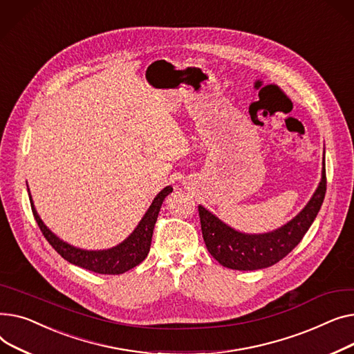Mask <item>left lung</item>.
<instances>
[{"instance_id": "1", "label": "left lung", "mask_w": 354, "mask_h": 354, "mask_svg": "<svg viewBox=\"0 0 354 354\" xmlns=\"http://www.w3.org/2000/svg\"><path fill=\"white\" fill-rule=\"evenodd\" d=\"M326 169L322 181L304 209L286 225L266 234H243L225 225L214 214L198 205L201 233L209 253L224 267L233 270H259L284 259L301 241L313 224L326 194Z\"/></svg>"}]
</instances>
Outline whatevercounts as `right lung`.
I'll return each instance as SVG.
<instances>
[{"instance_id":"1","label":"right lung","mask_w":354,"mask_h":354,"mask_svg":"<svg viewBox=\"0 0 354 354\" xmlns=\"http://www.w3.org/2000/svg\"><path fill=\"white\" fill-rule=\"evenodd\" d=\"M173 192L171 187H165L164 190H161L154 201L151 203L150 209L145 213L140 224L137 225L133 234L124 240L121 244L117 247L110 248V250H101V252H87V250H81V248L73 247L62 240H59L55 234H53L46 224L41 221L39 216L37 214L32 200L31 201V210L34 214V218L39 227L41 233L47 239V241L53 245L54 250L67 261L82 267L86 270H90V272L98 273V274H121L126 273L133 267L138 266L145 257H147L150 252V245H151V237H153V230L154 225L158 217L160 207L164 201V198L167 197Z\"/></svg>"}]
</instances>
